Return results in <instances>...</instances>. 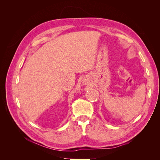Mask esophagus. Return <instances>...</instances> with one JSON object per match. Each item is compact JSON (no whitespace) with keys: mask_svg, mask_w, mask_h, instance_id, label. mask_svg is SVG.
<instances>
[{"mask_svg":"<svg viewBox=\"0 0 160 160\" xmlns=\"http://www.w3.org/2000/svg\"><path fill=\"white\" fill-rule=\"evenodd\" d=\"M84 83H85H85H88V82L85 81H84Z\"/></svg>","mask_w":160,"mask_h":160,"instance_id":"esophagus-1","label":"esophagus"}]
</instances>
